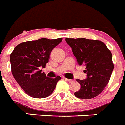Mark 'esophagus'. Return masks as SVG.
Listing matches in <instances>:
<instances>
[{
	"label": "esophagus",
	"mask_w": 125,
	"mask_h": 125,
	"mask_svg": "<svg viewBox=\"0 0 125 125\" xmlns=\"http://www.w3.org/2000/svg\"><path fill=\"white\" fill-rule=\"evenodd\" d=\"M65 80H66V81H68L69 83H73V82H74V80H71V79H66V78H65Z\"/></svg>",
	"instance_id": "obj_1"
}]
</instances>
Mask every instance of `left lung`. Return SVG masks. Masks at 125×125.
Wrapping results in <instances>:
<instances>
[{
  "label": "left lung",
  "instance_id": "obj_1",
  "mask_svg": "<svg viewBox=\"0 0 125 125\" xmlns=\"http://www.w3.org/2000/svg\"><path fill=\"white\" fill-rule=\"evenodd\" d=\"M71 48L79 65H84L87 78L77 79L80 89L75 92L76 97L90 99L99 95L108 83L114 69L112 54L100 40L85 38L65 39Z\"/></svg>",
  "mask_w": 125,
  "mask_h": 125
}]
</instances>
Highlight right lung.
<instances>
[{
    "label": "right lung",
    "mask_w": 125,
    "mask_h": 125,
    "mask_svg": "<svg viewBox=\"0 0 125 125\" xmlns=\"http://www.w3.org/2000/svg\"><path fill=\"white\" fill-rule=\"evenodd\" d=\"M62 38H42L21 43L10 55L11 72L20 86L30 96L36 99L48 97L55 89L60 76L50 78L42 73L48 62L51 51Z\"/></svg>",
    "instance_id": "1"
}]
</instances>
